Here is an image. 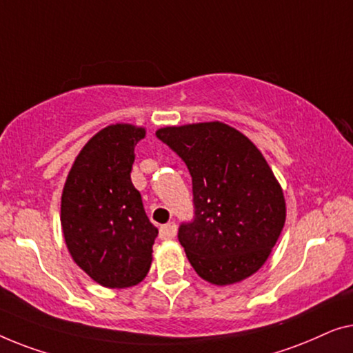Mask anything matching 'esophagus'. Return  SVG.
<instances>
[{"instance_id":"34e87169","label":"esophagus","mask_w":353,"mask_h":353,"mask_svg":"<svg viewBox=\"0 0 353 353\" xmlns=\"http://www.w3.org/2000/svg\"><path fill=\"white\" fill-rule=\"evenodd\" d=\"M176 232H177V227L174 222H168V224L161 225L160 227V236L161 240H171V238L176 236Z\"/></svg>"}]
</instances>
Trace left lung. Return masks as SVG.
Instances as JSON below:
<instances>
[{"label":"left lung","instance_id":"obj_1","mask_svg":"<svg viewBox=\"0 0 353 353\" xmlns=\"http://www.w3.org/2000/svg\"><path fill=\"white\" fill-rule=\"evenodd\" d=\"M157 137L192 176L193 217L179 243L203 280L230 285L261 269L285 225V198L250 139L224 123L163 128Z\"/></svg>","mask_w":353,"mask_h":353}]
</instances>
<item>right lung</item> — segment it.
<instances>
[{"instance_id": "right-lung-1", "label": "right lung", "mask_w": 353, "mask_h": 353, "mask_svg": "<svg viewBox=\"0 0 353 353\" xmlns=\"http://www.w3.org/2000/svg\"><path fill=\"white\" fill-rule=\"evenodd\" d=\"M145 131L112 125L79 152L62 193L61 222L73 261L107 288L137 285L152 264L158 228L131 182L134 147Z\"/></svg>"}]
</instances>
